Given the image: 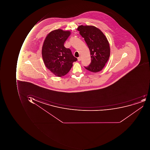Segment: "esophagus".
I'll return each mask as SVG.
<instances>
[{
    "label": "esophagus",
    "instance_id": "34e87169",
    "mask_svg": "<svg viewBox=\"0 0 150 150\" xmlns=\"http://www.w3.org/2000/svg\"><path fill=\"white\" fill-rule=\"evenodd\" d=\"M77 60H78V61H80L81 60V58L80 57H79V58H77Z\"/></svg>",
    "mask_w": 150,
    "mask_h": 150
}]
</instances>
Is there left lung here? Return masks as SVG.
Instances as JSON below:
<instances>
[{"mask_svg":"<svg viewBox=\"0 0 150 150\" xmlns=\"http://www.w3.org/2000/svg\"><path fill=\"white\" fill-rule=\"evenodd\" d=\"M77 30L83 38L90 51L91 63L86 69L96 73L105 67L110 56L109 42L102 31L92 25H80Z\"/></svg>","mask_w":150,"mask_h":150,"instance_id":"left-lung-1","label":"left lung"}]
</instances>
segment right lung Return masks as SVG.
Wrapping results in <instances>:
<instances>
[{
    "label": "right lung",
    "instance_id": "obj_1",
    "mask_svg": "<svg viewBox=\"0 0 150 150\" xmlns=\"http://www.w3.org/2000/svg\"><path fill=\"white\" fill-rule=\"evenodd\" d=\"M70 33V31L61 29L53 30L46 36L42 46V58L45 66L59 77L68 74L73 63L77 60L70 49L64 46Z\"/></svg>",
    "mask_w": 150,
    "mask_h": 150
}]
</instances>
